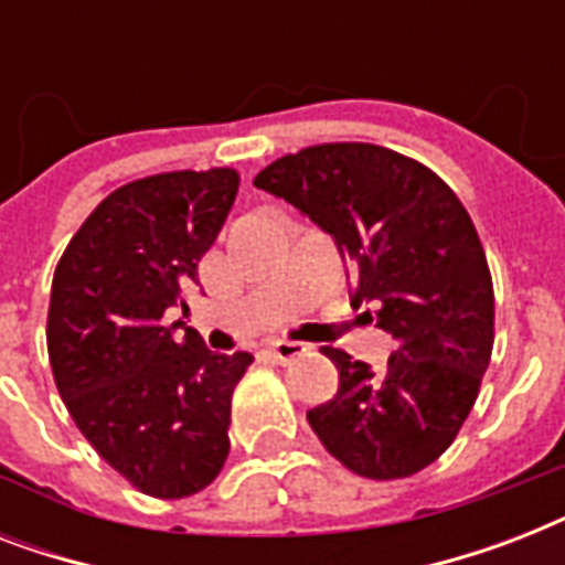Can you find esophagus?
<instances>
[{"mask_svg": "<svg viewBox=\"0 0 565 565\" xmlns=\"http://www.w3.org/2000/svg\"><path fill=\"white\" fill-rule=\"evenodd\" d=\"M269 352L275 354V361H292V358H301V354L308 352V345L299 343V340H273L269 343Z\"/></svg>", "mask_w": 565, "mask_h": 565, "instance_id": "esophagus-1", "label": "esophagus"}]
</instances>
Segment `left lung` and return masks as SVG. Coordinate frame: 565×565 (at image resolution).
<instances>
[{
	"instance_id": "1",
	"label": "left lung",
	"mask_w": 565,
	"mask_h": 565,
	"mask_svg": "<svg viewBox=\"0 0 565 565\" xmlns=\"http://www.w3.org/2000/svg\"><path fill=\"white\" fill-rule=\"evenodd\" d=\"M255 188L334 237L352 266V305H375L377 328L398 343L381 372L322 349L340 390L308 411L310 428L361 478L416 475L455 443L495 340L490 266L469 213L437 172L372 143L284 154Z\"/></svg>"
}]
</instances>
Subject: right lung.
Wrapping results in <instances>:
<instances>
[{"instance_id":"obj_1","label":"right lung","mask_w":565,"mask_h":565,"mask_svg":"<svg viewBox=\"0 0 565 565\" xmlns=\"http://www.w3.org/2000/svg\"><path fill=\"white\" fill-rule=\"evenodd\" d=\"M237 188L228 167L131 181L84 220L52 278L57 393L102 460L154 499L204 490L228 457L231 395L252 354L207 352L167 310L188 308Z\"/></svg>"}]
</instances>
